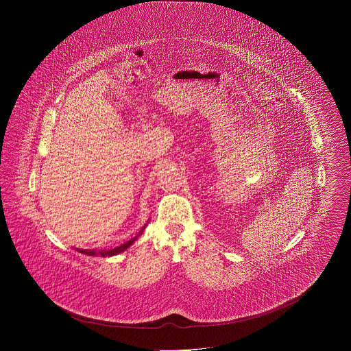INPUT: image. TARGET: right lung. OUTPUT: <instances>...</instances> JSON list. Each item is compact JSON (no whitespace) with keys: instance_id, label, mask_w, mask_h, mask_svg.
I'll return each mask as SVG.
<instances>
[{"instance_id":"1","label":"right lung","mask_w":351,"mask_h":351,"mask_svg":"<svg viewBox=\"0 0 351 351\" xmlns=\"http://www.w3.org/2000/svg\"><path fill=\"white\" fill-rule=\"evenodd\" d=\"M146 226H147V223L141 229V232L136 234L134 238H132L130 241H128V242H125V243H122L121 246H117V247H114V249H109V250H96V249H93V250H89V249H76V250L79 251V252H82V254H85V255H89V256H113V255H118V254H121V252H123L125 250H128L132 245H133L134 242L136 241V238L141 235V234L143 233V230L146 229Z\"/></svg>"}]
</instances>
